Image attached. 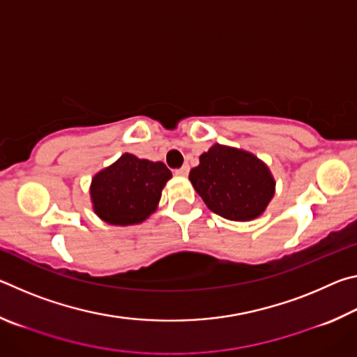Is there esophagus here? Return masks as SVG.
<instances>
[{
	"mask_svg": "<svg viewBox=\"0 0 357 357\" xmlns=\"http://www.w3.org/2000/svg\"><path fill=\"white\" fill-rule=\"evenodd\" d=\"M189 170H190L189 165L185 164V165H183L181 168H178V170H174V173H176L178 176H185V174H189Z\"/></svg>",
	"mask_w": 357,
	"mask_h": 357,
	"instance_id": "obj_1",
	"label": "esophagus"
}]
</instances>
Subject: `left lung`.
Here are the masks:
<instances>
[{"instance_id":"obj_1","label":"left lung","mask_w":357,"mask_h":357,"mask_svg":"<svg viewBox=\"0 0 357 357\" xmlns=\"http://www.w3.org/2000/svg\"><path fill=\"white\" fill-rule=\"evenodd\" d=\"M189 179L213 213L236 222L261 215L275 192V181L264 162L219 143L200 155V165L192 168Z\"/></svg>"}]
</instances>
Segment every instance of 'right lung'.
Instances as JSON below:
<instances>
[{
	"label": "right lung",
	"mask_w": 357,
	"mask_h": 357,
	"mask_svg": "<svg viewBox=\"0 0 357 357\" xmlns=\"http://www.w3.org/2000/svg\"><path fill=\"white\" fill-rule=\"evenodd\" d=\"M172 172L162 162L138 159L126 153L93 178V209L110 225L142 223L157 209Z\"/></svg>",
	"instance_id": "add662e5"
}]
</instances>
